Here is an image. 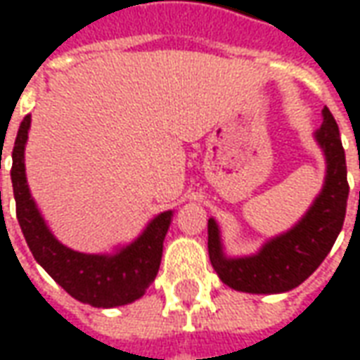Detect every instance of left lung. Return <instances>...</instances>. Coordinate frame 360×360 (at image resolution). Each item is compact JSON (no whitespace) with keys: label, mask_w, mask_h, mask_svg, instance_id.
Masks as SVG:
<instances>
[{"label":"left lung","mask_w":360,"mask_h":360,"mask_svg":"<svg viewBox=\"0 0 360 360\" xmlns=\"http://www.w3.org/2000/svg\"><path fill=\"white\" fill-rule=\"evenodd\" d=\"M324 148L328 175L322 193L297 226L266 243L255 257L226 258L219 245V231L208 219V252L214 270L226 285L247 293H283L301 285L332 250L347 210V164L340 129L330 110L316 131Z\"/></svg>","instance_id":"8db88e82"}]
</instances>
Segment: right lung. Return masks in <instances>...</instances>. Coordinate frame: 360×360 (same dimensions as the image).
I'll return each instance as SVG.
<instances>
[{
    "label": "right lung",
    "mask_w": 360,
    "mask_h": 360,
    "mask_svg": "<svg viewBox=\"0 0 360 360\" xmlns=\"http://www.w3.org/2000/svg\"><path fill=\"white\" fill-rule=\"evenodd\" d=\"M30 115L20 121L13 146L11 181L17 204V219L36 262L81 302L111 309L139 299L154 281L162 262L164 237L172 221V212H164L150 221L144 233L113 257L82 255L63 247L44 224L25 177V144Z\"/></svg>",
    "instance_id": "obj_1"
}]
</instances>
